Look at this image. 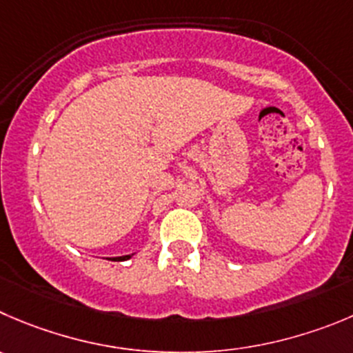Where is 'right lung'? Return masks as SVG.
<instances>
[{
  "label": "right lung",
  "instance_id": "right-lung-1",
  "mask_svg": "<svg viewBox=\"0 0 353 353\" xmlns=\"http://www.w3.org/2000/svg\"><path fill=\"white\" fill-rule=\"evenodd\" d=\"M133 254H124V256H116V258H109V260H112V261H124V260H130V258H132Z\"/></svg>",
  "mask_w": 353,
  "mask_h": 353
}]
</instances>
